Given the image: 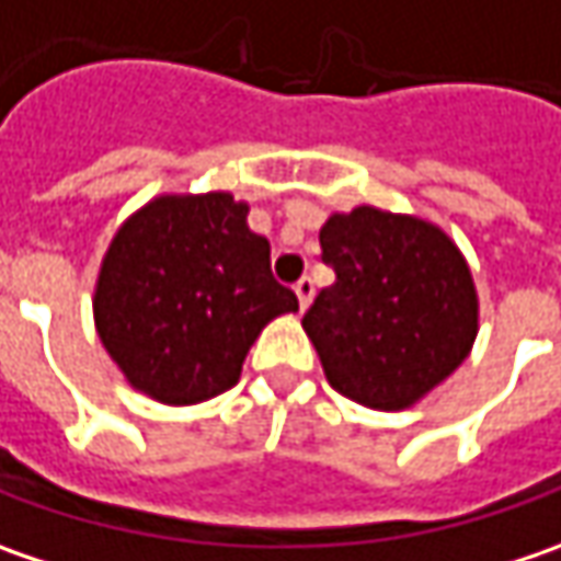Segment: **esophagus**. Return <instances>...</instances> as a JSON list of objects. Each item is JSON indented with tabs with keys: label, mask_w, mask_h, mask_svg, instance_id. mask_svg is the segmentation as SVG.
Instances as JSON below:
<instances>
[{
	"label": "esophagus",
	"mask_w": 561,
	"mask_h": 561,
	"mask_svg": "<svg viewBox=\"0 0 561 561\" xmlns=\"http://www.w3.org/2000/svg\"><path fill=\"white\" fill-rule=\"evenodd\" d=\"M295 295H298V305H301V310H307L310 307V301H313V279H298L295 282Z\"/></svg>",
	"instance_id": "obj_1"
}]
</instances>
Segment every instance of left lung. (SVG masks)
Returning <instances> with one entry per match:
<instances>
[{
  "mask_svg": "<svg viewBox=\"0 0 561 561\" xmlns=\"http://www.w3.org/2000/svg\"><path fill=\"white\" fill-rule=\"evenodd\" d=\"M335 270L301 327L335 392L374 411L426 399L471 354L480 298L465 254L436 222L360 204L320 229Z\"/></svg>",
  "mask_w": 561,
  "mask_h": 561,
  "instance_id": "left-lung-1",
  "label": "left lung"
}]
</instances>
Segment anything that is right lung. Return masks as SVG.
I'll return each mask as SVG.
<instances>
[{"label":"right lung","instance_id":"right-lung-1","mask_svg":"<svg viewBox=\"0 0 561 561\" xmlns=\"http://www.w3.org/2000/svg\"><path fill=\"white\" fill-rule=\"evenodd\" d=\"M248 213L229 191H169L112 234L93 327L135 392L172 408L216 399L238 382L266 323L298 310Z\"/></svg>","mask_w":561,"mask_h":561}]
</instances>
